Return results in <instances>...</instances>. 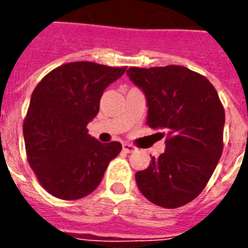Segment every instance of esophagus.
<instances>
[{"instance_id":"esophagus-1","label":"esophagus","mask_w":248,"mask_h":248,"mask_svg":"<svg viewBox=\"0 0 248 248\" xmlns=\"http://www.w3.org/2000/svg\"><path fill=\"white\" fill-rule=\"evenodd\" d=\"M122 149H124V152H126V153H131V152H135L136 148L132 145V144H127L124 143V145H122Z\"/></svg>"}]
</instances>
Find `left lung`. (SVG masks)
<instances>
[{"instance_id": "left-lung-1", "label": "left lung", "mask_w": 248, "mask_h": 248, "mask_svg": "<svg viewBox=\"0 0 248 248\" xmlns=\"http://www.w3.org/2000/svg\"><path fill=\"white\" fill-rule=\"evenodd\" d=\"M148 103L147 124L166 135V151L135 173L148 201L163 208L192 202L207 185L223 153L225 112L204 76L181 65L128 68Z\"/></svg>"}]
</instances>
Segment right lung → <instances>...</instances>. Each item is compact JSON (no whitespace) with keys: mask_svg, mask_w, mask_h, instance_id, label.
Listing matches in <instances>:
<instances>
[{"mask_svg":"<svg viewBox=\"0 0 248 248\" xmlns=\"http://www.w3.org/2000/svg\"><path fill=\"white\" fill-rule=\"evenodd\" d=\"M126 67L73 62L52 69L33 90L23 122L25 152L40 184L56 198L75 201L100 184L118 141L100 143L87 134L107 86Z\"/></svg>","mask_w":248,"mask_h":248,"instance_id":"right-lung-1","label":"right lung"}]
</instances>
